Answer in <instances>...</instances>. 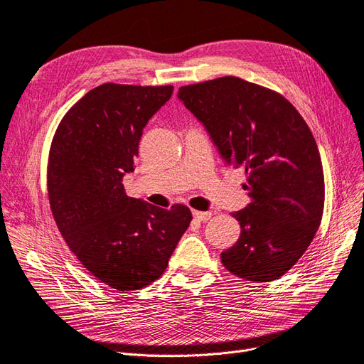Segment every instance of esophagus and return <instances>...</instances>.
I'll use <instances>...</instances> for the list:
<instances>
[{"label":"esophagus","mask_w":364,"mask_h":364,"mask_svg":"<svg viewBox=\"0 0 364 364\" xmlns=\"http://www.w3.org/2000/svg\"><path fill=\"white\" fill-rule=\"evenodd\" d=\"M193 218L199 222H205L211 218V213L210 211H198V210H193Z\"/></svg>","instance_id":"esophagus-1"}]
</instances>
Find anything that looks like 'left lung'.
Masks as SVG:
<instances>
[{
    "mask_svg": "<svg viewBox=\"0 0 364 364\" xmlns=\"http://www.w3.org/2000/svg\"><path fill=\"white\" fill-rule=\"evenodd\" d=\"M228 165L247 175L250 204L232 213L237 243L228 272L252 282L284 276L311 246L324 211V171L314 134L282 94L223 76L178 90Z\"/></svg>",
    "mask_w": 364,
    "mask_h": 364,
    "instance_id": "8db88e82",
    "label": "left lung"
}]
</instances>
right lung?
I'll return each instance as SVG.
<instances>
[{"instance_id":"1","label":"right lung","mask_w":364,"mask_h":364,"mask_svg":"<svg viewBox=\"0 0 364 364\" xmlns=\"http://www.w3.org/2000/svg\"><path fill=\"white\" fill-rule=\"evenodd\" d=\"M172 85L107 82L63 117L48 160V195L58 230L87 270L117 291L165 273L192 220L189 207H154L124 192L142 130L172 96Z\"/></svg>"}]
</instances>
